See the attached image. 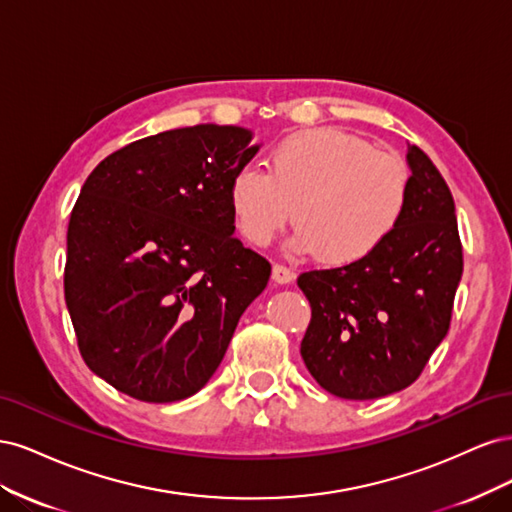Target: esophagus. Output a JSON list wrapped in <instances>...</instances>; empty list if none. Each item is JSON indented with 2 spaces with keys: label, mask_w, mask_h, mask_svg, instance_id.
Wrapping results in <instances>:
<instances>
[{
  "label": "esophagus",
  "mask_w": 512,
  "mask_h": 512,
  "mask_svg": "<svg viewBox=\"0 0 512 512\" xmlns=\"http://www.w3.org/2000/svg\"><path fill=\"white\" fill-rule=\"evenodd\" d=\"M271 277L275 284H290L294 280V273H292V269H288L284 265H273Z\"/></svg>",
  "instance_id": "1"
}]
</instances>
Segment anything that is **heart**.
<instances>
[{
  "mask_svg": "<svg viewBox=\"0 0 512 512\" xmlns=\"http://www.w3.org/2000/svg\"><path fill=\"white\" fill-rule=\"evenodd\" d=\"M410 175L393 153L339 128L292 132L269 153V173L243 166L228 203L243 239L265 247L294 220V254L352 265L374 254L399 226Z\"/></svg>",
  "mask_w": 512,
  "mask_h": 512,
  "instance_id": "obj_1",
  "label": "heart"
}]
</instances>
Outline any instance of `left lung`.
Returning <instances> with one entry per match:
<instances>
[{"instance_id":"left-lung-1","label":"left lung","mask_w":512,"mask_h":512,"mask_svg":"<svg viewBox=\"0 0 512 512\" xmlns=\"http://www.w3.org/2000/svg\"><path fill=\"white\" fill-rule=\"evenodd\" d=\"M408 205L378 250L346 267L307 271L312 305L301 356L335 397L378 399L410 386L451 324L463 273L455 200L440 170L408 145Z\"/></svg>"}]
</instances>
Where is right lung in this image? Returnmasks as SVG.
<instances>
[{
  "label": "right lung",
  "instance_id": "1",
  "mask_svg": "<svg viewBox=\"0 0 512 512\" xmlns=\"http://www.w3.org/2000/svg\"><path fill=\"white\" fill-rule=\"evenodd\" d=\"M198 123L104 158L70 215L66 305L87 367L149 404L198 393L271 265L235 239L228 185L262 145Z\"/></svg>",
  "mask_w": 512,
  "mask_h": 512
}]
</instances>
